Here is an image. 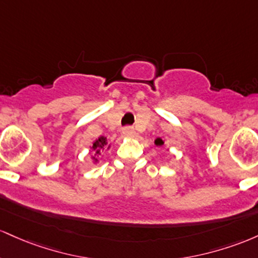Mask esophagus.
Returning <instances> with one entry per match:
<instances>
[{"instance_id": "34e87169", "label": "esophagus", "mask_w": 258, "mask_h": 258, "mask_svg": "<svg viewBox=\"0 0 258 258\" xmlns=\"http://www.w3.org/2000/svg\"><path fill=\"white\" fill-rule=\"evenodd\" d=\"M123 134L125 135V137L132 138V137H134V135H135V130H134V128H130V126H126V128L123 129Z\"/></svg>"}]
</instances>
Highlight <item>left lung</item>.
I'll use <instances>...</instances> for the list:
<instances>
[{"label": "left lung", "instance_id": "left-lung-1", "mask_svg": "<svg viewBox=\"0 0 258 258\" xmlns=\"http://www.w3.org/2000/svg\"><path fill=\"white\" fill-rule=\"evenodd\" d=\"M163 144H164V141L162 140V139H160V138H157L155 140V145L156 146H163Z\"/></svg>", "mask_w": 258, "mask_h": 258}]
</instances>
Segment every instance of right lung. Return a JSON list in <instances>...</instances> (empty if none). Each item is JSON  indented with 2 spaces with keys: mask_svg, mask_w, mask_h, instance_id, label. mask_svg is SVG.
Instances as JSON below:
<instances>
[{
  "mask_svg": "<svg viewBox=\"0 0 258 258\" xmlns=\"http://www.w3.org/2000/svg\"><path fill=\"white\" fill-rule=\"evenodd\" d=\"M111 146L112 145L108 143V140H107L106 137H100V138H97L96 140L92 141V145L90 146V149L95 153L94 156H91L92 162H94L95 164L98 163V157H100L101 153H102L103 151H106V150L111 149Z\"/></svg>",
  "mask_w": 258,
  "mask_h": 258,
  "instance_id": "right-lung-1",
  "label": "right lung"
}]
</instances>
